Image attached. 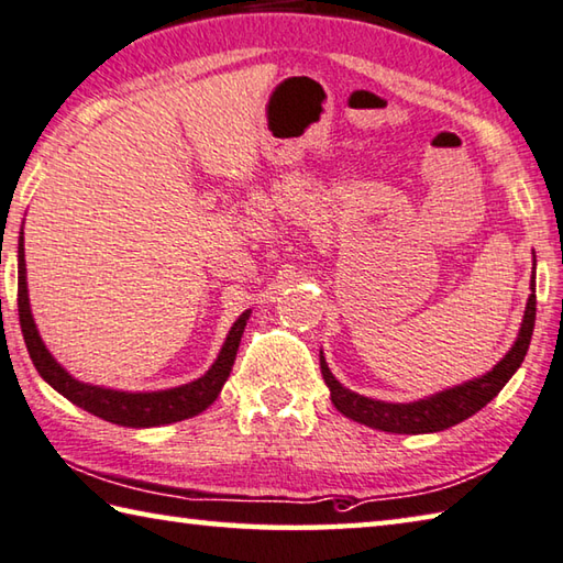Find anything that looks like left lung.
<instances>
[{
  "label": "left lung",
  "instance_id": "left-lung-1",
  "mask_svg": "<svg viewBox=\"0 0 563 563\" xmlns=\"http://www.w3.org/2000/svg\"><path fill=\"white\" fill-rule=\"evenodd\" d=\"M529 289L531 294L525 309V319H521V327L517 333V341L511 343L507 356L501 358L495 368L487 371L485 376L472 378L467 383H460L455 388L440 390L435 396H428L412 402H386V400H373L366 396H358V393H353L343 386V383H339L329 371V363L323 358V351H321L319 356L321 376L331 390V402L336 406L339 412L361 422V426H368L373 430H383V432H398V435L440 432L472 418L477 410L485 408L501 388L507 386L509 378L515 376L517 368L521 366V361L527 356L531 333H534V321H537V256H534V274H531Z\"/></svg>",
  "mask_w": 563,
  "mask_h": 563
}]
</instances>
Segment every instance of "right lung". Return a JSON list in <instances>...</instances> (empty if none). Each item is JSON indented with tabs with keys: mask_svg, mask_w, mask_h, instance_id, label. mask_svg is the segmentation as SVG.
<instances>
[{
	"mask_svg": "<svg viewBox=\"0 0 563 563\" xmlns=\"http://www.w3.org/2000/svg\"><path fill=\"white\" fill-rule=\"evenodd\" d=\"M19 323H22L24 343L29 356H32L34 366L48 386L62 393L66 400L74 406L84 408L96 418H103L108 422L123 428H157L167 426V422L187 420L200 416L220 396L224 380L230 378V371L234 366L236 349H240L242 333L246 321H250L252 309H246L240 319L232 323L230 333L222 343L220 353H217L210 371L192 383L185 386L167 388V390H147V393H131V390H115L106 386H93V383H84L74 378L62 363H58L52 353H48L46 343L38 336V329L32 317V303H29V289H26V262H24V232H19Z\"/></svg>",
	"mask_w": 563,
	"mask_h": 563,
	"instance_id": "add662e5",
	"label": "right lung"
}]
</instances>
